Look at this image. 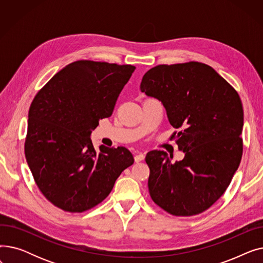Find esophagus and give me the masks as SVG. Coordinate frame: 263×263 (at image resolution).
I'll return each mask as SVG.
<instances>
[{
    "label": "esophagus",
    "mask_w": 263,
    "mask_h": 263,
    "mask_svg": "<svg viewBox=\"0 0 263 263\" xmlns=\"http://www.w3.org/2000/svg\"><path fill=\"white\" fill-rule=\"evenodd\" d=\"M144 159H145V155H144L143 153H137V154L135 155V157H134V160H135L136 163L143 161Z\"/></svg>",
    "instance_id": "34e87169"
}]
</instances>
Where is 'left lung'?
Wrapping results in <instances>:
<instances>
[{
  "label": "left lung",
  "mask_w": 263,
  "mask_h": 263,
  "mask_svg": "<svg viewBox=\"0 0 263 263\" xmlns=\"http://www.w3.org/2000/svg\"><path fill=\"white\" fill-rule=\"evenodd\" d=\"M141 90L162 102L176 129L182 161L172 164L165 151L146 156L149 194L176 216L199 214L220 197L243 153V106L238 92L208 65H159L143 77Z\"/></svg>",
  "instance_id": "8db88e82"
}]
</instances>
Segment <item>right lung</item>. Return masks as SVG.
<instances>
[{
  "instance_id": "add662e5",
  "label": "right lung",
  "mask_w": 263,
  "mask_h": 263,
  "mask_svg": "<svg viewBox=\"0 0 263 263\" xmlns=\"http://www.w3.org/2000/svg\"><path fill=\"white\" fill-rule=\"evenodd\" d=\"M135 67L77 61L41 88L30 106L25 158L44 196L58 208L83 212L100 203L134 162L124 147L90 140L99 120L112 115Z\"/></svg>"
}]
</instances>
